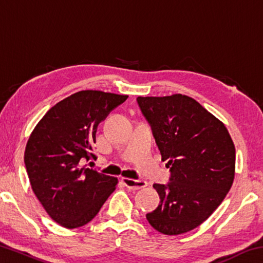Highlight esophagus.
Here are the masks:
<instances>
[{"mask_svg": "<svg viewBox=\"0 0 263 263\" xmlns=\"http://www.w3.org/2000/svg\"><path fill=\"white\" fill-rule=\"evenodd\" d=\"M122 182L126 188L131 190H139V189L145 188V186H147L148 184L147 182L144 180H133V179H127V177H123Z\"/></svg>", "mask_w": 263, "mask_h": 263, "instance_id": "obj_1", "label": "esophagus"}]
</instances>
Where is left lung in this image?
I'll return each instance as SVG.
<instances>
[{
  "mask_svg": "<svg viewBox=\"0 0 263 263\" xmlns=\"http://www.w3.org/2000/svg\"><path fill=\"white\" fill-rule=\"evenodd\" d=\"M137 102L172 173L168 184H153L160 204L146 218L160 233L189 232L212 215L232 186V138L219 119L189 96H139Z\"/></svg>",
  "mask_w": 263,
  "mask_h": 263,
  "instance_id": "1",
  "label": "left lung"
}]
</instances>
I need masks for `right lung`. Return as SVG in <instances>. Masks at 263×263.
I'll return each mask as SVG.
<instances>
[{"instance_id": "obj_1", "label": "right lung", "mask_w": 263, "mask_h": 263, "mask_svg": "<svg viewBox=\"0 0 263 263\" xmlns=\"http://www.w3.org/2000/svg\"><path fill=\"white\" fill-rule=\"evenodd\" d=\"M127 95L81 90L47 111L28 140L24 162L31 188L53 220L66 229L88 224L114 193L117 177L82 164L91 152L99 124Z\"/></svg>"}]
</instances>
